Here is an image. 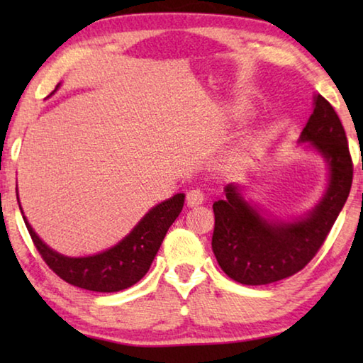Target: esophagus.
<instances>
[{"instance_id":"obj_1","label":"esophagus","mask_w":363,"mask_h":363,"mask_svg":"<svg viewBox=\"0 0 363 363\" xmlns=\"http://www.w3.org/2000/svg\"><path fill=\"white\" fill-rule=\"evenodd\" d=\"M205 200V195L203 192H200L199 189H194V190H189L187 192V196H186V203L189 208H195L203 203Z\"/></svg>"}]
</instances>
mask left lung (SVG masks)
<instances>
[{"label": "left lung", "instance_id": "8db88e82", "mask_svg": "<svg viewBox=\"0 0 363 363\" xmlns=\"http://www.w3.org/2000/svg\"><path fill=\"white\" fill-rule=\"evenodd\" d=\"M328 164L327 192L304 218L269 220L243 199L237 184L214 201L213 253L220 269L243 285H267L291 277L317 255L346 203L352 186V158L346 131L331 104L317 94L314 112L299 136Z\"/></svg>", "mask_w": 363, "mask_h": 363}]
</instances>
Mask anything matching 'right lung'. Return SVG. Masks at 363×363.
<instances>
[{
	"label": "right lung",
	"instance_id": "1",
	"mask_svg": "<svg viewBox=\"0 0 363 363\" xmlns=\"http://www.w3.org/2000/svg\"><path fill=\"white\" fill-rule=\"evenodd\" d=\"M184 196V194H176L153 206L120 243L86 257H69L51 250L36 235L23 213L22 216L33 245L52 272L73 286L89 291L115 293L138 284L150 269L164 235L182 211Z\"/></svg>",
	"mask_w": 363,
	"mask_h": 363
}]
</instances>
